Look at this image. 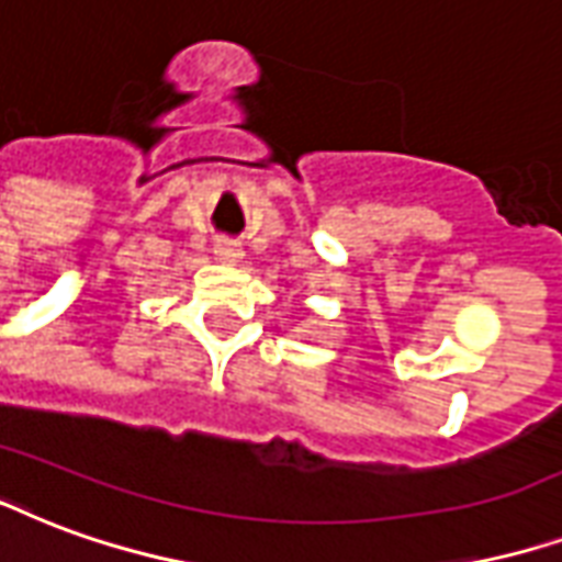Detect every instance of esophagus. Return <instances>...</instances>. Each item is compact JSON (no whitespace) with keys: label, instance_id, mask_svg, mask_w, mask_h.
Wrapping results in <instances>:
<instances>
[{"label":"esophagus","instance_id":"1","mask_svg":"<svg viewBox=\"0 0 562 562\" xmlns=\"http://www.w3.org/2000/svg\"><path fill=\"white\" fill-rule=\"evenodd\" d=\"M214 256H217L220 261H238L240 259V247L235 244V240L220 238L217 244H214Z\"/></svg>","mask_w":562,"mask_h":562}]
</instances>
